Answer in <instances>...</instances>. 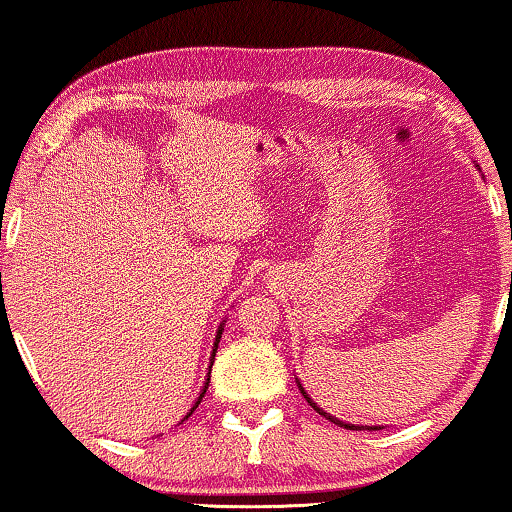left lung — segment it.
I'll use <instances>...</instances> for the list:
<instances>
[{
  "label": "left lung",
  "instance_id": "1",
  "mask_svg": "<svg viewBox=\"0 0 512 512\" xmlns=\"http://www.w3.org/2000/svg\"><path fill=\"white\" fill-rule=\"evenodd\" d=\"M300 391H303V387H300ZM303 396L307 398V403H310V405H312V408L319 412V415H324L326 419H331V422H333V424H340V426H345V429H352V431L356 429V426H352V424H345V422H340V419H335V417H331V415H326V412H324V410H321V408H317V405H314V403L310 401V396H307V394H305V391H303ZM370 431H373V426H370ZM375 431H377V429H375Z\"/></svg>",
  "mask_w": 512,
  "mask_h": 512
}]
</instances>
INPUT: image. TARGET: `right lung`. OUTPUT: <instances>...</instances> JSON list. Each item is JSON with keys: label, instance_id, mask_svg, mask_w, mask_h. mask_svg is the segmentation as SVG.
<instances>
[{"label": "right lung", "instance_id": "add662e5", "mask_svg": "<svg viewBox=\"0 0 512 512\" xmlns=\"http://www.w3.org/2000/svg\"><path fill=\"white\" fill-rule=\"evenodd\" d=\"M221 331H223V328H219V333H216V342H214V354H216V347H219V340H221ZM207 387H209V380H207V384H205V389H202V394H200V398H198V401H195V405H193V410H195V408H198V405H200V401H202V396H205V391H207ZM193 410H191V412H188V415H186V419L193 415Z\"/></svg>", "mask_w": 512, "mask_h": 512}]
</instances>
